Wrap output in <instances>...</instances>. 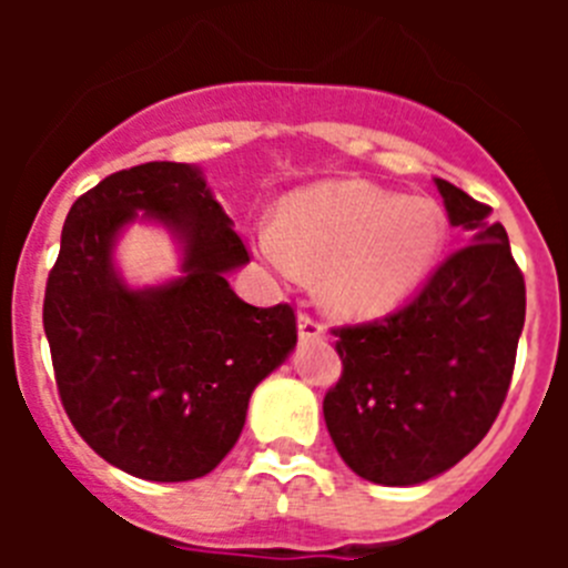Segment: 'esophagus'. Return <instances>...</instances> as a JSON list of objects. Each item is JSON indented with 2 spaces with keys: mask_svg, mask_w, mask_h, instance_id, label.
<instances>
[{
  "mask_svg": "<svg viewBox=\"0 0 568 568\" xmlns=\"http://www.w3.org/2000/svg\"><path fill=\"white\" fill-rule=\"evenodd\" d=\"M298 338L301 341H324L327 338V333H324V327H321L318 321L301 313L298 315Z\"/></svg>",
  "mask_w": 568,
  "mask_h": 568,
  "instance_id": "1",
  "label": "esophagus"
}]
</instances>
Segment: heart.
<instances>
[{
  "mask_svg": "<svg viewBox=\"0 0 568 568\" xmlns=\"http://www.w3.org/2000/svg\"><path fill=\"white\" fill-rule=\"evenodd\" d=\"M444 241V215L433 202L344 179L287 199L278 227L258 235V250L281 275H318L329 315L373 321L429 275Z\"/></svg>",
  "mask_w": 568,
  "mask_h": 568,
  "instance_id": "1",
  "label": "heart"
}]
</instances>
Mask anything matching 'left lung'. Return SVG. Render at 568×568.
<instances>
[{"label":"left lung","mask_w":568,"mask_h":568,"mask_svg":"<svg viewBox=\"0 0 568 568\" xmlns=\"http://www.w3.org/2000/svg\"><path fill=\"white\" fill-rule=\"evenodd\" d=\"M449 224L466 233L395 315L341 327L344 373L324 420L344 464L381 486H415L453 469L498 418L526 318V287L504 224L435 179Z\"/></svg>","instance_id":"left-lung-1"}]
</instances>
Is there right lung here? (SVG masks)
<instances>
[{"label": "right lung", "instance_id": "right-lung-1", "mask_svg": "<svg viewBox=\"0 0 568 568\" xmlns=\"http://www.w3.org/2000/svg\"><path fill=\"white\" fill-rule=\"evenodd\" d=\"M133 221L162 223L180 275L130 288L114 244ZM250 261L193 164L119 170L79 195L44 290V335L70 424L97 455L159 484L202 478L244 429L250 395L293 353L287 304L253 307L227 275Z\"/></svg>", "mask_w": 568, "mask_h": 568}]
</instances>
